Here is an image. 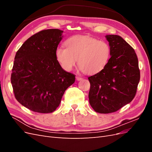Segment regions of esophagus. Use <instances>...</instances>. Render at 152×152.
<instances>
[{
  "label": "esophagus",
  "mask_w": 152,
  "mask_h": 152,
  "mask_svg": "<svg viewBox=\"0 0 152 152\" xmlns=\"http://www.w3.org/2000/svg\"><path fill=\"white\" fill-rule=\"evenodd\" d=\"M76 79H77V80L79 81V80H82V77H76Z\"/></svg>",
  "instance_id": "esophagus-1"
}]
</instances>
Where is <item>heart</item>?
<instances>
[{
  "mask_svg": "<svg viewBox=\"0 0 152 152\" xmlns=\"http://www.w3.org/2000/svg\"><path fill=\"white\" fill-rule=\"evenodd\" d=\"M66 48L59 47L55 56L63 70L71 72L77 63L88 75L96 74L107 65L111 54L109 44L104 40L87 35L73 36L66 40Z\"/></svg>",
  "mask_w": 152,
  "mask_h": 152,
  "instance_id": "1",
  "label": "heart"
}]
</instances>
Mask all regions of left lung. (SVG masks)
I'll list each match as a JSON object with an SVG mask.
<instances>
[{
	"label": "left lung",
	"instance_id": "left-lung-1",
	"mask_svg": "<svg viewBox=\"0 0 152 152\" xmlns=\"http://www.w3.org/2000/svg\"><path fill=\"white\" fill-rule=\"evenodd\" d=\"M111 58L103 70L88 77L89 103L95 112L110 113L129 103L136 94L140 70L134 49L121 36H106Z\"/></svg>",
	"mask_w": 152,
	"mask_h": 152
}]
</instances>
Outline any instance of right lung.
<instances>
[{"label": "right lung", "instance_id": "right-lung-1", "mask_svg": "<svg viewBox=\"0 0 152 152\" xmlns=\"http://www.w3.org/2000/svg\"><path fill=\"white\" fill-rule=\"evenodd\" d=\"M63 31L48 29L27 39L16 52L11 77L17 101L31 111L48 113L56 110L75 75L65 71L55 50Z\"/></svg>", "mask_w": 152, "mask_h": 152}]
</instances>
